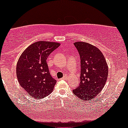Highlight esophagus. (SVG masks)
<instances>
[{
    "mask_svg": "<svg viewBox=\"0 0 128 128\" xmlns=\"http://www.w3.org/2000/svg\"><path fill=\"white\" fill-rule=\"evenodd\" d=\"M66 76H64L63 78H62V80H65V79H66Z\"/></svg>",
    "mask_w": 128,
    "mask_h": 128,
    "instance_id": "esophagus-1",
    "label": "esophagus"
}]
</instances>
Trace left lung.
I'll list each match as a JSON object with an SVG mask.
<instances>
[{
  "instance_id": "8db88e82",
  "label": "left lung",
  "mask_w": 128,
  "mask_h": 128,
  "mask_svg": "<svg viewBox=\"0 0 128 128\" xmlns=\"http://www.w3.org/2000/svg\"><path fill=\"white\" fill-rule=\"evenodd\" d=\"M80 56L81 75L79 86L74 94L84 100L96 97L104 87L108 76V66L100 50L86 42H74Z\"/></svg>"
}]
</instances>
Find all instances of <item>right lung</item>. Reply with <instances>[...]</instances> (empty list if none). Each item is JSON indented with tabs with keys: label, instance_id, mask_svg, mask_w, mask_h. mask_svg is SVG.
<instances>
[{
	"label": "right lung",
	"instance_id": "add662e5",
	"mask_svg": "<svg viewBox=\"0 0 128 128\" xmlns=\"http://www.w3.org/2000/svg\"><path fill=\"white\" fill-rule=\"evenodd\" d=\"M56 42L38 41L24 50L16 66L18 80L28 94L36 99L52 92L56 80L52 78L46 60L60 46Z\"/></svg>",
	"mask_w": 128,
	"mask_h": 128
}]
</instances>
